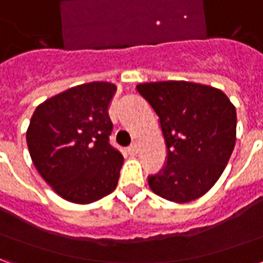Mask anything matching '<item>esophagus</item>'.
<instances>
[{
  "label": "esophagus",
  "instance_id": "34e87169",
  "mask_svg": "<svg viewBox=\"0 0 263 263\" xmlns=\"http://www.w3.org/2000/svg\"><path fill=\"white\" fill-rule=\"evenodd\" d=\"M138 151H139V148H138L137 142H134L131 146H128V149H126V152L131 155V156H135L138 154Z\"/></svg>",
  "mask_w": 263,
  "mask_h": 263
}]
</instances>
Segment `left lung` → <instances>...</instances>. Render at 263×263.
Here are the masks:
<instances>
[{"label":"left lung","instance_id":"8db88e82","mask_svg":"<svg viewBox=\"0 0 263 263\" xmlns=\"http://www.w3.org/2000/svg\"><path fill=\"white\" fill-rule=\"evenodd\" d=\"M159 117L167 156L148 177L151 190L175 203H189L213 187L230 160L237 135V111L214 87L190 81L138 84Z\"/></svg>","mask_w":263,"mask_h":263}]
</instances>
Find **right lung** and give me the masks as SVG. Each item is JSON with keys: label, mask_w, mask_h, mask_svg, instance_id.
I'll list each match as a JSON object with an SVG mask.
<instances>
[{"label": "right lung", "mask_w": 263, "mask_h": 263, "mask_svg": "<svg viewBox=\"0 0 263 263\" xmlns=\"http://www.w3.org/2000/svg\"><path fill=\"white\" fill-rule=\"evenodd\" d=\"M117 86L92 81L39 104L26 131L32 162L60 197L88 204L112 193L124 158L109 145Z\"/></svg>", "instance_id": "add662e5"}]
</instances>
